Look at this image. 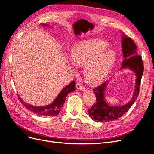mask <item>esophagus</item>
<instances>
[{
	"mask_svg": "<svg viewBox=\"0 0 154 154\" xmlns=\"http://www.w3.org/2000/svg\"><path fill=\"white\" fill-rule=\"evenodd\" d=\"M76 88L79 90H82V91H84L86 89L85 88V87H83V86L82 85V84L81 83H78L76 84Z\"/></svg>",
	"mask_w": 154,
	"mask_h": 154,
	"instance_id": "34e87169",
	"label": "esophagus"
}]
</instances>
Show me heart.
Instances as JSON below:
<instances>
[{
	"label": "heart",
	"instance_id": "b5f03b06",
	"mask_svg": "<svg viewBox=\"0 0 154 154\" xmlns=\"http://www.w3.org/2000/svg\"><path fill=\"white\" fill-rule=\"evenodd\" d=\"M107 42L91 40L79 42L71 52V59L74 64L84 66L86 81L92 85L103 83L113 67L116 56L113 51L107 50Z\"/></svg>",
	"mask_w": 154,
	"mask_h": 154
}]
</instances>
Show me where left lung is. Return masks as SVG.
Listing matches in <instances>:
<instances>
[{
    "label": "left lung",
    "instance_id": "8db88e82",
    "mask_svg": "<svg viewBox=\"0 0 154 154\" xmlns=\"http://www.w3.org/2000/svg\"><path fill=\"white\" fill-rule=\"evenodd\" d=\"M121 45L123 54V62L120 70L129 69L135 74L136 83L133 97L125 105L112 106L105 99V91L108 84L106 81L99 87L94 89L96 97V102L88 110V114L91 119L97 122H108L118 119L131 108L139 95L140 87L144 67L142 58L138 54L137 46L130 37L124 34L122 36Z\"/></svg>",
    "mask_w": 154,
    "mask_h": 154
}]
</instances>
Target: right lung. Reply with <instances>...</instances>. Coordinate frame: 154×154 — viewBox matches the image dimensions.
Masks as SVG:
<instances>
[{"mask_svg": "<svg viewBox=\"0 0 154 154\" xmlns=\"http://www.w3.org/2000/svg\"><path fill=\"white\" fill-rule=\"evenodd\" d=\"M42 25L49 26L47 24H42ZM75 89L76 83L75 81H72L60 91L57 97L56 98V99L54 100L52 103L45 106H33L29 105V104L27 103L24 102L20 96L19 98L24 107L35 114L38 116H54L59 114L60 108L63 106L65 102L67 95L71 93V92L75 91Z\"/></svg>", "mask_w": 154, "mask_h": 154, "instance_id": "1", "label": "right lung"}]
</instances>
